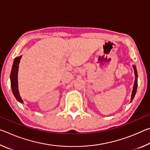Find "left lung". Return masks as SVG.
Returning a JSON list of instances; mask_svg holds the SVG:
<instances>
[{
    "instance_id": "8db88e82",
    "label": "left lung",
    "mask_w": 150,
    "mask_h": 150,
    "mask_svg": "<svg viewBox=\"0 0 150 150\" xmlns=\"http://www.w3.org/2000/svg\"><path fill=\"white\" fill-rule=\"evenodd\" d=\"M133 68H134V74H135V81H134V87H133L132 93L130 103L132 102V101L133 98H134V96H135V95L136 93V91H137V87H138V73H137V70H136V66L134 65H133Z\"/></svg>"
}]
</instances>
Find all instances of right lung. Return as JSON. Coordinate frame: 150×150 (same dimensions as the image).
Instances as JSON below:
<instances>
[{"label": "right lung", "instance_id": "right-lung-1", "mask_svg": "<svg viewBox=\"0 0 150 150\" xmlns=\"http://www.w3.org/2000/svg\"><path fill=\"white\" fill-rule=\"evenodd\" d=\"M21 57L22 55H20V56L17 57L14 59L11 73V83L12 93H13V95L15 96V98L20 103H24L23 100L22 99L21 96L20 95L18 91V72L19 63Z\"/></svg>", "mask_w": 150, "mask_h": 150}]
</instances>
